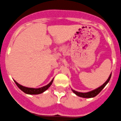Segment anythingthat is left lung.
<instances>
[{"mask_svg":"<svg viewBox=\"0 0 121 121\" xmlns=\"http://www.w3.org/2000/svg\"><path fill=\"white\" fill-rule=\"evenodd\" d=\"M111 75H112V73H110L109 78H108V79L107 80V81H106L103 85H102L100 87H98V88L94 90H92L89 92H87V93H81V92H78L77 91H75L72 89V91L76 94V95H77V96H79V97H83V98H91V97H95V96H97V94H98L103 89V88L106 86V84L109 82V80H110Z\"/></svg>","mask_w":121,"mask_h":121,"instance_id":"left-lung-1","label":"left lung"}]
</instances>
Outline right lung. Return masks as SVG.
<instances>
[{
    "label": "right lung",
    "mask_w": 121,
    "mask_h": 121,
    "mask_svg": "<svg viewBox=\"0 0 121 121\" xmlns=\"http://www.w3.org/2000/svg\"><path fill=\"white\" fill-rule=\"evenodd\" d=\"M53 81V79L50 81V82L49 84H48L46 86H44V87H42L41 88H28V87H24V86H21L19 84H18V82L14 80V82H15V84H17V86H18V88L21 90L23 92H24L26 94H41V93H43V92L45 91L46 90H48V88L50 87V86H51L52 84Z\"/></svg>",
    "instance_id": "1"
}]
</instances>
